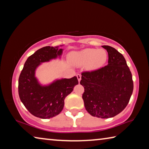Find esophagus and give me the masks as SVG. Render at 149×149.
<instances>
[{"mask_svg": "<svg viewBox=\"0 0 149 149\" xmlns=\"http://www.w3.org/2000/svg\"><path fill=\"white\" fill-rule=\"evenodd\" d=\"M77 77L78 81L80 82L81 79V74H77Z\"/></svg>", "mask_w": 149, "mask_h": 149, "instance_id": "esophagus-1", "label": "esophagus"}]
</instances>
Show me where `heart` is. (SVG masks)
Here are the masks:
<instances>
[{"mask_svg": "<svg viewBox=\"0 0 149 149\" xmlns=\"http://www.w3.org/2000/svg\"><path fill=\"white\" fill-rule=\"evenodd\" d=\"M69 60L75 66L87 64V68L93 70L99 68L107 59V53L103 49H85L81 51L73 52L69 54Z\"/></svg>", "mask_w": 149, "mask_h": 149, "instance_id": "heart-1", "label": "heart"}]
</instances>
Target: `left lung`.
Here are the masks:
<instances>
[{
	"mask_svg": "<svg viewBox=\"0 0 149 149\" xmlns=\"http://www.w3.org/2000/svg\"><path fill=\"white\" fill-rule=\"evenodd\" d=\"M107 50L108 65L81 74L84 87L82 98L85 109L93 116L112 118L120 114L130 101L133 90L132 75L123 55L112 47Z\"/></svg>",
	"mask_w": 149,
	"mask_h": 149,
	"instance_id": "obj_1",
	"label": "left lung"
}]
</instances>
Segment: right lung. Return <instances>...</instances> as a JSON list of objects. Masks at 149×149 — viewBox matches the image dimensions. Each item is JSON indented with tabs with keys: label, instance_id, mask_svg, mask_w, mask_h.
<instances>
[{
	"label": "right lung",
	"instance_id": "add662e5",
	"mask_svg": "<svg viewBox=\"0 0 149 149\" xmlns=\"http://www.w3.org/2000/svg\"><path fill=\"white\" fill-rule=\"evenodd\" d=\"M62 51L59 46L42 47L25 62L18 80L19 97L25 107L35 116L48 119L59 114L64 108L65 98L78 84L77 78L74 76L58 79L43 86L35 76V70L41 63L60 57Z\"/></svg>",
	"mask_w": 149,
	"mask_h": 149
}]
</instances>
